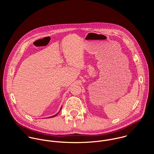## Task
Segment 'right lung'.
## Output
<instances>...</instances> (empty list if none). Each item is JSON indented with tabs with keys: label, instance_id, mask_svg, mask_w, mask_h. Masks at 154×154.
<instances>
[{
	"label": "right lung",
	"instance_id": "add662e5",
	"mask_svg": "<svg viewBox=\"0 0 154 154\" xmlns=\"http://www.w3.org/2000/svg\"><path fill=\"white\" fill-rule=\"evenodd\" d=\"M61 109H62V108H61ZM61 109H60V110H61ZM57 114H56V115H54V116H51V117H49V118H50V117H54V116H56V115H57Z\"/></svg>",
	"mask_w": 154,
	"mask_h": 154
}]
</instances>
